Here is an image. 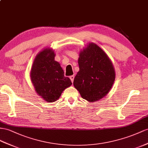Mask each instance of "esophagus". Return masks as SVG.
Returning <instances> with one entry per match:
<instances>
[{"label": "esophagus", "mask_w": 148, "mask_h": 148, "mask_svg": "<svg viewBox=\"0 0 148 148\" xmlns=\"http://www.w3.org/2000/svg\"><path fill=\"white\" fill-rule=\"evenodd\" d=\"M69 78H70V79H71V82H73V81H74V75H71V76L69 77Z\"/></svg>", "instance_id": "34e87169"}]
</instances>
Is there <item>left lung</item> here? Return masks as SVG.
Masks as SVG:
<instances>
[{
    "instance_id": "1",
    "label": "left lung",
    "mask_w": 148,
    "mask_h": 148,
    "mask_svg": "<svg viewBox=\"0 0 148 148\" xmlns=\"http://www.w3.org/2000/svg\"><path fill=\"white\" fill-rule=\"evenodd\" d=\"M79 71L73 84L84 99L97 101L107 95L115 81L112 62L103 49L90 42L79 53Z\"/></svg>"
}]
</instances>
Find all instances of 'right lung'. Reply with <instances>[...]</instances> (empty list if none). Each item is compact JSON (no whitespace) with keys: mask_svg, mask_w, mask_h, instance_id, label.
<instances>
[{"mask_svg":"<svg viewBox=\"0 0 148 148\" xmlns=\"http://www.w3.org/2000/svg\"><path fill=\"white\" fill-rule=\"evenodd\" d=\"M55 56L52 49H44L36 56L30 73L36 93L48 103L56 101L63 90L72 85Z\"/></svg>","mask_w":148,"mask_h":148,"instance_id":"obj_1","label":"right lung"}]
</instances>
